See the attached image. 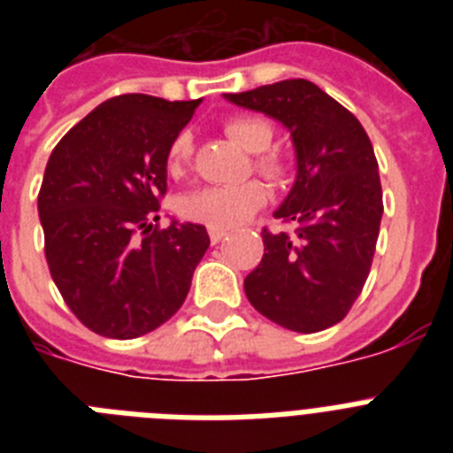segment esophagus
Returning a JSON list of instances; mask_svg holds the SVG:
<instances>
[{"instance_id":"esophagus-1","label":"esophagus","mask_w":453,"mask_h":453,"mask_svg":"<svg viewBox=\"0 0 453 453\" xmlns=\"http://www.w3.org/2000/svg\"><path fill=\"white\" fill-rule=\"evenodd\" d=\"M208 235H211V242L213 245H218V242H222L224 238H226V231H218V229H208Z\"/></svg>"}]
</instances>
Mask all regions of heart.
Returning <instances> with one entry per match:
<instances>
[{"mask_svg": "<svg viewBox=\"0 0 453 453\" xmlns=\"http://www.w3.org/2000/svg\"><path fill=\"white\" fill-rule=\"evenodd\" d=\"M224 131L250 154H261L256 158V170L270 181H281L286 177V165L281 158L272 154H263L270 150L274 131L270 122L254 115H234L224 122ZM195 138L190 131H181L174 135L167 150V170L172 177H181L192 161ZM267 202V192L261 183L250 181L240 186H208L188 192L181 199V215L190 222H197L208 229L229 231L238 224L247 222L251 215Z\"/></svg>", "mask_w": 453, "mask_h": 453, "instance_id": "heart-1", "label": "heart"}]
</instances>
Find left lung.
<instances>
[{
    "mask_svg": "<svg viewBox=\"0 0 453 453\" xmlns=\"http://www.w3.org/2000/svg\"><path fill=\"white\" fill-rule=\"evenodd\" d=\"M290 131L297 177L274 218L295 231L263 229L261 263L245 279L251 306L283 329L315 334L349 313L374 258L383 192L361 122L306 79L226 92Z\"/></svg>",
    "mask_w": 453,
    "mask_h": 453,
    "instance_id": "left-lung-1",
    "label": "left lung"
}]
</instances>
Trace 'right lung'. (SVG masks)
I'll list each match as a JSON object with an SVG mask.
<instances>
[{
    "instance_id": "1",
    "label": "right lung",
    "mask_w": 453,
    "mask_h": 453,
    "mask_svg": "<svg viewBox=\"0 0 453 453\" xmlns=\"http://www.w3.org/2000/svg\"><path fill=\"white\" fill-rule=\"evenodd\" d=\"M202 99L119 95L61 138L38 215L51 279L88 329L131 340L177 313L211 238L202 224L158 229L167 150Z\"/></svg>"
}]
</instances>
